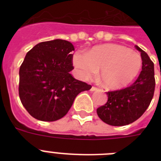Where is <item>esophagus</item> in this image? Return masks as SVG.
Wrapping results in <instances>:
<instances>
[{
    "label": "esophagus",
    "mask_w": 161,
    "mask_h": 161,
    "mask_svg": "<svg viewBox=\"0 0 161 161\" xmlns=\"http://www.w3.org/2000/svg\"><path fill=\"white\" fill-rule=\"evenodd\" d=\"M97 90H98V89L97 88L94 87V86H93V87L91 88V89H90V91H92V92H94V91H97Z\"/></svg>",
    "instance_id": "34e87169"
}]
</instances>
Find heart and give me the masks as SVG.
Listing matches in <instances>:
<instances>
[{
	"label": "heart",
	"instance_id": "heart-1",
	"mask_svg": "<svg viewBox=\"0 0 161 161\" xmlns=\"http://www.w3.org/2000/svg\"><path fill=\"white\" fill-rule=\"evenodd\" d=\"M72 64L80 79H91L100 70L98 76L104 87L119 90L127 87L139 76L143 60L134 50L107 43L95 47L87 55L74 53Z\"/></svg>",
	"mask_w": 161,
	"mask_h": 161
}]
</instances>
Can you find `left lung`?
Segmentation results:
<instances>
[{"instance_id": "obj_1", "label": "left lung", "mask_w": 161, "mask_h": 161, "mask_svg": "<svg viewBox=\"0 0 161 161\" xmlns=\"http://www.w3.org/2000/svg\"><path fill=\"white\" fill-rule=\"evenodd\" d=\"M136 47L143 60L138 79L130 87L106 93L107 102L97 109L98 117L110 126H125L136 121L146 111L153 97L154 64L144 51L137 45Z\"/></svg>"}]
</instances>
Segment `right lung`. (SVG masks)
Returning <instances> with one entry per match:
<instances>
[{"mask_svg":"<svg viewBox=\"0 0 161 161\" xmlns=\"http://www.w3.org/2000/svg\"><path fill=\"white\" fill-rule=\"evenodd\" d=\"M72 42L54 39L35 45L19 69V97L28 113L38 120L63 118L80 92L91 85L72 77Z\"/></svg>","mask_w":161,"mask_h":161,"instance_id":"1","label":"right lung"}]
</instances>
